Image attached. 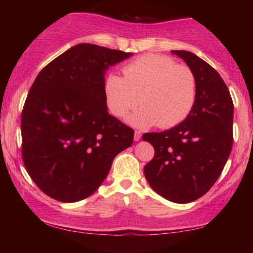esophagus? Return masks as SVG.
Masks as SVG:
<instances>
[{
    "label": "esophagus",
    "mask_w": 253,
    "mask_h": 253,
    "mask_svg": "<svg viewBox=\"0 0 253 253\" xmlns=\"http://www.w3.org/2000/svg\"><path fill=\"white\" fill-rule=\"evenodd\" d=\"M140 138H141V133L139 132V131H136V132H134V137H133L134 141H139Z\"/></svg>",
    "instance_id": "obj_1"
}]
</instances>
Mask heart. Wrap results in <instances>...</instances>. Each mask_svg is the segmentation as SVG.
Here are the masks:
<instances>
[{
  "label": "heart",
  "mask_w": 253,
  "mask_h": 253,
  "mask_svg": "<svg viewBox=\"0 0 253 253\" xmlns=\"http://www.w3.org/2000/svg\"><path fill=\"white\" fill-rule=\"evenodd\" d=\"M123 76L110 72L103 83L108 112L126 116L138 103L143 107L127 117L136 127L158 123L164 129L183 122L196 101L197 84L193 72L166 55L145 54L123 68Z\"/></svg>",
  "instance_id": "1"
}]
</instances>
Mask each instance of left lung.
Here are the masks:
<instances>
[{
  "mask_svg": "<svg viewBox=\"0 0 253 253\" xmlns=\"http://www.w3.org/2000/svg\"><path fill=\"white\" fill-rule=\"evenodd\" d=\"M188 64L197 84L188 117L162 132L145 133L154 158L144 167L148 184L167 200L191 203L212 188L233 147L234 103L216 70L193 53L171 50Z\"/></svg>",
  "mask_w": 253,
  "mask_h": 253,
  "instance_id": "8db88e82",
  "label": "left lung"
}]
</instances>
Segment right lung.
I'll list each match as a JSON object with an SVG mask.
<instances>
[{
  "label": "right lung",
  "mask_w": 253,
  "mask_h": 253,
  "mask_svg": "<svg viewBox=\"0 0 253 253\" xmlns=\"http://www.w3.org/2000/svg\"><path fill=\"white\" fill-rule=\"evenodd\" d=\"M131 53L79 43L47 64L22 113V155L32 181L63 203L87 198L130 147L133 130L107 110L103 83Z\"/></svg>",
  "instance_id": "right-lung-1"
}]
</instances>
